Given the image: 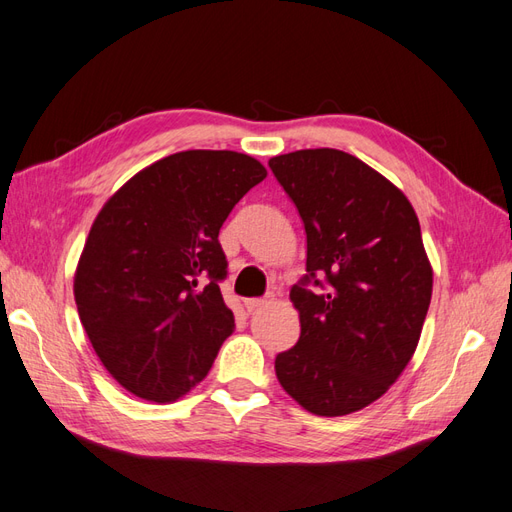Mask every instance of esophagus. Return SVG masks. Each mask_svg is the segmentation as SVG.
<instances>
[{"label": "esophagus", "mask_w": 512, "mask_h": 512, "mask_svg": "<svg viewBox=\"0 0 512 512\" xmlns=\"http://www.w3.org/2000/svg\"><path fill=\"white\" fill-rule=\"evenodd\" d=\"M268 302H270L268 298H248V300H244V306H246L248 313H253V311L261 309V306H266Z\"/></svg>", "instance_id": "esophagus-1"}]
</instances>
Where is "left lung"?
Here are the masks:
<instances>
[{
  "mask_svg": "<svg viewBox=\"0 0 512 512\" xmlns=\"http://www.w3.org/2000/svg\"><path fill=\"white\" fill-rule=\"evenodd\" d=\"M268 165L306 231V274L289 291L300 339L276 356V377L306 412H358L397 382L429 311L433 270L418 216L347 152L298 150Z\"/></svg>",
  "mask_w": 512,
  "mask_h": 512,
  "instance_id": "obj_1",
  "label": "left lung"
}]
</instances>
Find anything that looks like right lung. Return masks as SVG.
Masks as SVG:
<instances>
[{
    "label": "right lung",
    "mask_w": 512,
    "mask_h": 512,
    "mask_svg": "<svg viewBox=\"0 0 512 512\" xmlns=\"http://www.w3.org/2000/svg\"><path fill=\"white\" fill-rule=\"evenodd\" d=\"M266 175L253 156L186 150L133 175L98 212L75 302L96 356L135 397L178 401L208 375L236 326L218 287V231Z\"/></svg>",
    "instance_id": "add662e5"
}]
</instances>
